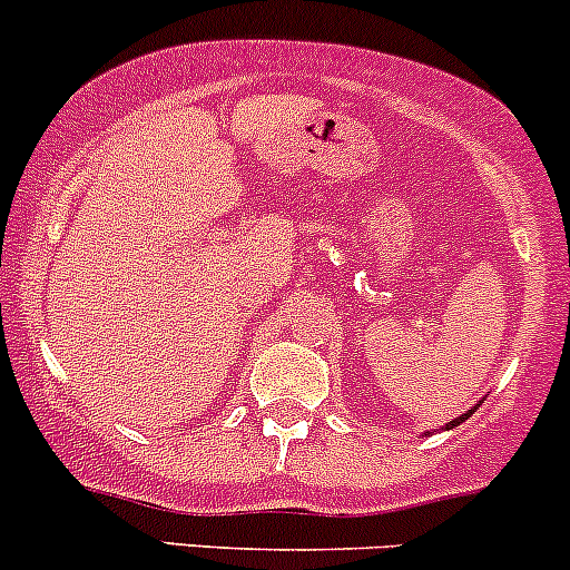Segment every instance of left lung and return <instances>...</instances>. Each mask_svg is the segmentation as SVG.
<instances>
[{
	"label": "left lung",
	"instance_id": "left-lung-1",
	"mask_svg": "<svg viewBox=\"0 0 570 570\" xmlns=\"http://www.w3.org/2000/svg\"><path fill=\"white\" fill-rule=\"evenodd\" d=\"M474 414V409H469V412L466 414H461V416H455V420L453 422H448V425H444V428H448V431H450V428H455V425H461V422L463 420H469V416H472Z\"/></svg>",
	"mask_w": 570,
	"mask_h": 570
}]
</instances>
